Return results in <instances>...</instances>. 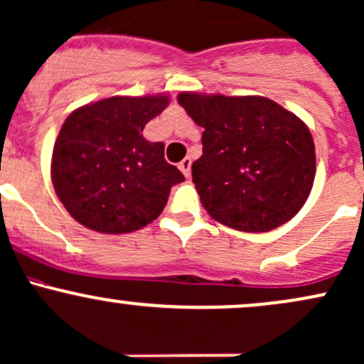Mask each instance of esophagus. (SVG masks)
Returning a JSON list of instances; mask_svg holds the SVG:
<instances>
[{
    "mask_svg": "<svg viewBox=\"0 0 364 364\" xmlns=\"http://www.w3.org/2000/svg\"><path fill=\"white\" fill-rule=\"evenodd\" d=\"M179 169H181V173L186 176V178H190V169H191V159L190 157H185L181 162H179Z\"/></svg>",
    "mask_w": 364,
    "mask_h": 364,
    "instance_id": "1",
    "label": "esophagus"
}]
</instances>
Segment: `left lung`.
I'll list each match as a JSON object with an SVG mask.
<instances>
[{"instance_id":"obj_1","label":"left lung","mask_w":364,"mask_h":364,"mask_svg":"<svg viewBox=\"0 0 364 364\" xmlns=\"http://www.w3.org/2000/svg\"><path fill=\"white\" fill-rule=\"evenodd\" d=\"M202 133L191 166L210 218L247 233L285 225L302 209L316 174L314 141L297 115L264 97L179 93Z\"/></svg>"}]
</instances>
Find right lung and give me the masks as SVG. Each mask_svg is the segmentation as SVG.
<instances>
[{"mask_svg":"<svg viewBox=\"0 0 364 364\" xmlns=\"http://www.w3.org/2000/svg\"><path fill=\"white\" fill-rule=\"evenodd\" d=\"M167 105V95L110 97L65 119L53 146L51 181L75 221L119 235L161 215L171 188L185 176L166 162L164 143L141 133Z\"/></svg>","mask_w":364,"mask_h":364,"instance_id":"obj_1","label":"right lung"}]
</instances>
